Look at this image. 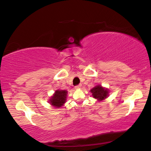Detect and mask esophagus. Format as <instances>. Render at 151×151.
Segmentation results:
<instances>
[{
    "label": "esophagus",
    "mask_w": 151,
    "mask_h": 151,
    "mask_svg": "<svg viewBox=\"0 0 151 151\" xmlns=\"http://www.w3.org/2000/svg\"><path fill=\"white\" fill-rule=\"evenodd\" d=\"M81 88V85L79 84V85H77V86H75V89H79Z\"/></svg>",
    "instance_id": "1"
}]
</instances>
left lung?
<instances>
[{"instance_id": "8db88e82", "label": "left lung", "mask_w": 151, "mask_h": 151, "mask_svg": "<svg viewBox=\"0 0 151 151\" xmlns=\"http://www.w3.org/2000/svg\"><path fill=\"white\" fill-rule=\"evenodd\" d=\"M91 92L92 93V96L95 99H96L99 101H103L107 98L108 95V90L107 89L102 88L101 86H96L94 88L91 90Z\"/></svg>"}]
</instances>
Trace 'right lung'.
<instances>
[{"label":"right lung","instance_id":"obj_1","mask_svg":"<svg viewBox=\"0 0 151 151\" xmlns=\"http://www.w3.org/2000/svg\"><path fill=\"white\" fill-rule=\"evenodd\" d=\"M67 91L56 90L55 94L50 99V103L55 107H60L65 103L66 100Z\"/></svg>","mask_w":151,"mask_h":151}]
</instances>
